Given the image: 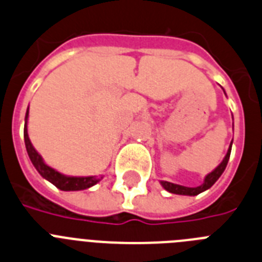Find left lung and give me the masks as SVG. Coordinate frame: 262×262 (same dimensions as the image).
<instances>
[{"label":"left lung","instance_id":"8db88e82","mask_svg":"<svg viewBox=\"0 0 262 262\" xmlns=\"http://www.w3.org/2000/svg\"><path fill=\"white\" fill-rule=\"evenodd\" d=\"M224 93H226V91H224ZM232 117H233V116H232ZM232 142H233V140L231 141V144H229V147H228V151H227L226 157L223 158L222 162L216 166L212 171L208 172V174L204 177L203 183H202L200 186H196V187H187V186L177 185V183H171V182H167V181H159V183H161V186H162L166 191H169V192H171V194L187 195V196H195V195H199L200 192H203V191L208 190V188H211L213 185H215V182L217 181L220 177H222V174L224 172V170H226L227 163H228V161H229V156H231Z\"/></svg>","mask_w":262,"mask_h":262}]
</instances>
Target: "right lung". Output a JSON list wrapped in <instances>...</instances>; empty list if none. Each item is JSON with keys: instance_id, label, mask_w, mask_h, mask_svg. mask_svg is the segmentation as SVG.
Segmentation results:
<instances>
[{"instance_id": "right-lung-1", "label": "right lung", "mask_w": 262, "mask_h": 262, "mask_svg": "<svg viewBox=\"0 0 262 262\" xmlns=\"http://www.w3.org/2000/svg\"><path fill=\"white\" fill-rule=\"evenodd\" d=\"M27 121H29V108L26 111V116H25V128H24V137H25V145H26L27 154L30 158L31 163L36 169V171L42 175V178L49 181L50 183L58 187L62 191H81L87 190V188L92 187L96 183H99L101 178H97L96 175H88V177H72V175L62 174L58 170L52 169L51 166L47 165L45 162V159L42 158L35 147L31 144L30 138H29V132H27Z\"/></svg>"}]
</instances>
